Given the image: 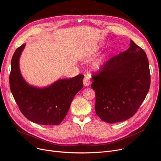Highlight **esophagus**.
<instances>
[{"instance_id": "1", "label": "esophagus", "mask_w": 161, "mask_h": 161, "mask_svg": "<svg viewBox=\"0 0 161 161\" xmlns=\"http://www.w3.org/2000/svg\"><path fill=\"white\" fill-rule=\"evenodd\" d=\"M83 84H84V86H88L91 85V81L89 80V78L86 76L84 80H83Z\"/></svg>"}]
</instances>
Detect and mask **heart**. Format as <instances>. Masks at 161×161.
Here are the masks:
<instances>
[{"mask_svg":"<svg viewBox=\"0 0 161 161\" xmlns=\"http://www.w3.org/2000/svg\"><path fill=\"white\" fill-rule=\"evenodd\" d=\"M106 61L105 57V56H102L101 58H99V59H97L96 61H95L93 62V64H92V68L94 70H100L102 67H103L105 64Z\"/></svg>","mask_w":161,"mask_h":161,"instance_id":"b5f03b06","label":"heart"}]
</instances>
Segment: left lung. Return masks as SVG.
<instances>
[{"label": "left lung", "mask_w": 161, "mask_h": 161, "mask_svg": "<svg viewBox=\"0 0 161 161\" xmlns=\"http://www.w3.org/2000/svg\"><path fill=\"white\" fill-rule=\"evenodd\" d=\"M92 80L95 109L101 119L109 124L127 120L136 114L149 91L147 54L131 40L128 49L107 62Z\"/></svg>", "instance_id": "left-lung-1"}]
</instances>
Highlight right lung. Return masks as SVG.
Masks as SVG:
<instances>
[{"label": "right lung", "mask_w": 161, "mask_h": 161, "mask_svg": "<svg viewBox=\"0 0 161 161\" xmlns=\"http://www.w3.org/2000/svg\"><path fill=\"white\" fill-rule=\"evenodd\" d=\"M25 43L18 47L11 60L9 76L10 88L19 109L26 118L41 125L60 124L69 110L70 104L83 86L84 75L59 79L44 87L30 85L23 79L19 59Z\"/></svg>", "instance_id": "1"}]
</instances>
